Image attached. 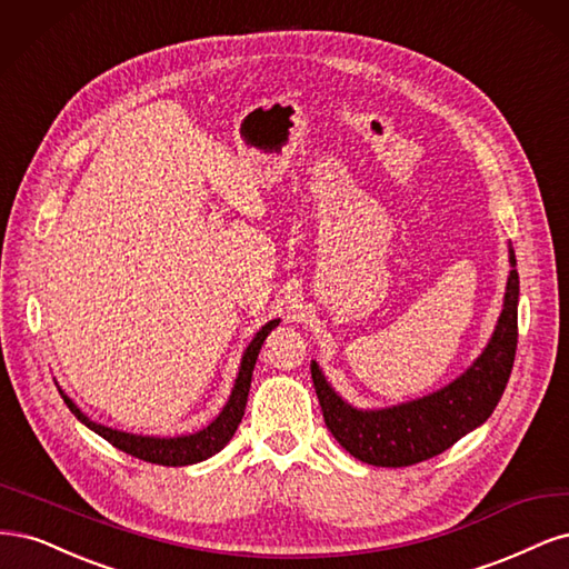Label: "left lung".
I'll list each match as a JSON object with an SVG mask.
<instances>
[{
  "instance_id": "8db88e82",
  "label": "left lung",
  "mask_w": 569,
  "mask_h": 569,
  "mask_svg": "<svg viewBox=\"0 0 569 569\" xmlns=\"http://www.w3.org/2000/svg\"><path fill=\"white\" fill-rule=\"evenodd\" d=\"M518 296L520 279L516 252L510 250V277L503 311L487 350L470 369L447 388L409 405L357 411L331 390L311 363V380L323 411L326 428L363 463L380 468H407L447 451L458 439L482 426L497 409L506 390L518 350Z\"/></svg>"
}]
</instances>
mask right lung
Segmentation results:
<instances>
[{
	"mask_svg": "<svg viewBox=\"0 0 569 569\" xmlns=\"http://www.w3.org/2000/svg\"><path fill=\"white\" fill-rule=\"evenodd\" d=\"M279 321H269L267 326H262V331L252 338V342L248 345V350L243 355L241 361V371H238L233 392L227 401V407L222 409L212 423L208 428H203L200 432L187 435V437H141V435H130V432H118L113 428H106L89 420L72 401L61 392L66 407L76 413L78 420L89 428L99 432L106 442H111L113 447H118L120 451L130 453L134 458H141L146 463H158V466H191L198 461H206L212 453H217L219 449H224V445L233 437L238 423H241L243 411H246V401H248V390H250V380H252V371H254V361H258V355L262 350V342L269 336V331Z\"/></svg>",
	"mask_w": 569,
	"mask_h": 569,
	"instance_id": "1",
	"label": "right lung"
}]
</instances>
